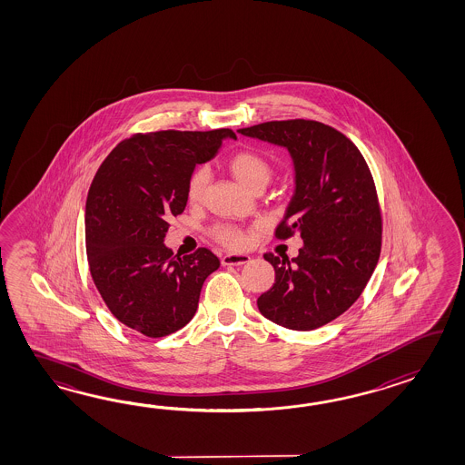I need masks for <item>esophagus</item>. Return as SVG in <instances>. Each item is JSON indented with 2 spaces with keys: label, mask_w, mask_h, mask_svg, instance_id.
Here are the masks:
<instances>
[{
  "label": "esophagus",
  "mask_w": 465,
  "mask_h": 465,
  "mask_svg": "<svg viewBox=\"0 0 465 465\" xmlns=\"http://www.w3.org/2000/svg\"><path fill=\"white\" fill-rule=\"evenodd\" d=\"M251 261V256L247 254H224L221 257L223 266H242Z\"/></svg>",
  "instance_id": "34e87169"
}]
</instances>
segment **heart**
<instances>
[{
    "label": "heart",
    "mask_w": 465,
    "mask_h": 465,
    "mask_svg": "<svg viewBox=\"0 0 465 465\" xmlns=\"http://www.w3.org/2000/svg\"><path fill=\"white\" fill-rule=\"evenodd\" d=\"M228 168L231 174L244 186V188L254 191L256 188L264 186L266 188L269 179H271V166L266 159L256 151H239L232 154L228 161ZM209 174L204 168L196 169L188 183V199L189 203L198 204L206 194V186H208ZM214 237L218 239L221 244L228 247H242L246 244L247 237L241 229L232 228V226H219L214 229Z\"/></svg>",
    "instance_id": "obj_1"
}]
</instances>
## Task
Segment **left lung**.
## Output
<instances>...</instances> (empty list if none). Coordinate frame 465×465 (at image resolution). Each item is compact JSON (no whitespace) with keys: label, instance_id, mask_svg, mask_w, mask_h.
<instances>
[{"label":"left lung","instance_id":"1","mask_svg":"<svg viewBox=\"0 0 465 465\" xmlns=\"http://www.w3.org/2000/svg\"><path fill=\"white\" fill-rule=\"evenodd\" d=\"M237 133L287 149L294 194L276 236L297 232L304 241L292 259L264 254L276 281L257 307L292 331L324 326L356 302L379 261L382 219L372 174L351 139L317 121H271Z\"/></svg>","mask_w":465,"mask_h":465}]
</instances>
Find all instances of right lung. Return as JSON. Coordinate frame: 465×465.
Here are the masks:
<instances>
[{"label": "right lung", "instance_id": "right-lung-1", "mask_svg": "<svg viewBox=\"0 0 465 465\" xmlns=\"http://www.w3.org/2000/svg\"><path fill=\"white\" fill-rule=\"evenodd\" d=\"M234 138L231 129L136 134L99 166L84 211L86 254L99 294L124 326L164 337L196 314L203 284L221 262L206 247L176 257L164 236L186 208L196 166Z\"/></svg>", "mask_w": 465, "mask_h": 465}]
</instances>
